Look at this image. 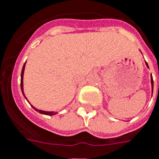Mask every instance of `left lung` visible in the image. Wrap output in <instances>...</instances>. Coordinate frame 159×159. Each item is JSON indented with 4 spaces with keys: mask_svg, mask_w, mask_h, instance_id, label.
Listing matches in <instances>:
<instances>
[{
    "mask_svg": "<svg viewBox=\"0 0 159 159\" xmlns=\"http://www.w3.org/2000/svg\"><path fill=\"white\" fill-rule=\"evenodd\" d=\"M145 64H146V66L149 68V66H148V64H147L146 62H145ZM151 85H152V92H153V77H152V75H151Z\"/></svg>",
    "mask_w": 159,
    "mask_h": 159,
    "instance_id": "8db88e82",
    "label": "left lung"
}]
</instances>
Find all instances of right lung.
<instances>
[{
  "label": "right lung",
  "instance_id": "obj_1",
  "mask_svg": "<svg viewBox=\"0 0 159 159\" xmlns=\"http://www.w3.org/2000/svg\"><path fill=\"white\" fill-rule=\"evenodd\" d=\"M25 64H26V62L24 63V66H23V68H22V73H21V82H20V86H21V90H22V92H23V95H24V96L25 97V99L27 100H28V99L26 98L25 95H24V68H25ZM28 102L29 103V101L28 100ZM30 104V103H29ZM31 106L33 107V109H35V110L37 111V112H39L40 113H42V114H46V115H49V116H53V115H55L56 113H57V112H48V111H43V110H40V109H36L34 106H33L32 104H31Z\"/></svg>",
  "mask_w": 159,
  "mask_h": 159
}]
</instances>
